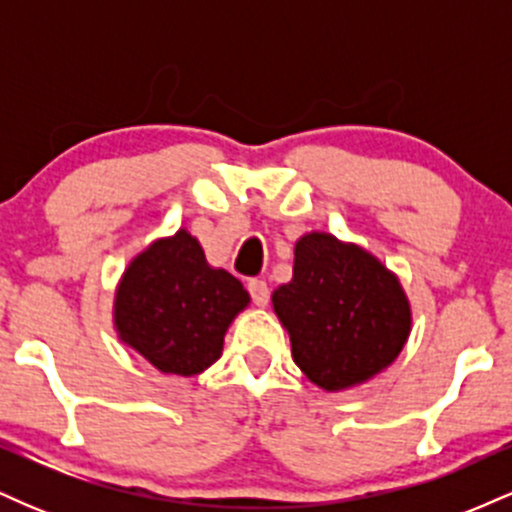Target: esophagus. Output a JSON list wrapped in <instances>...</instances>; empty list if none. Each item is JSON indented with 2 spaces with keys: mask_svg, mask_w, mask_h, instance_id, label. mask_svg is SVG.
<instances>
[{
  "mask_svg": "<svg viewBox=\"0 0 512 512\" xmlns=\"http://www.w3.org/2000/svg\"><path fill=\"white\" fill-rule=\"evenodd\" d=\"M248 291L252 296V303L260 305V308H264V305L269 303V286H267V281H264V279H250L248 281Z\"/></svg>",
  "mask_w": 512,
  "mask_h": 512,
  "instance_id": "34e87169",
  "label": "esophagus"
}]
</instances>
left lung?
Instances as JSON below:
<instances>
[{
	"label": "left lung",
	"instance_id": "obj_1",
	"mask_svg": "<svg viewBox=\"0 0 512 512\" xmlns=\"http://www.w3.org/2000/svg\"><path fill=\"white\" fill-rule=\"evenodd\" d=\"M291 354L310 383L349 390L402 354L411 305L397 274L356 243L310 231L296 240L293 276L272 293Z\"/></svg>",
	"mask_w": 512,
	"mask_h": 512
}]
</instances>
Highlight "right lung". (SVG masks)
<instances>
[{
  "label": "right lung",
  "mask_w": 512,
  "mask_h": 512,
  "mask_svg": "<svg viewBox=\"0 0 512 512\" xmlns=\"http://www.w3.org/2000/svg\"><path fill=\"white\" fill-rule=\"evenodd\" d=\"M248 305L236 276L211 267L199 240L180 228L127 264L113 322L117 339L156 370L192 378L219 361L228 327Z\"/></svg>",
  "instance_id": "1"
}]
</instances>
